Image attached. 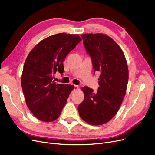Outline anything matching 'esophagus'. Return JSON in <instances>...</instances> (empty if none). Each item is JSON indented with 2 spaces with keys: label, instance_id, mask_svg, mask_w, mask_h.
<instances>
[{
  "label": "esophagus",
  "instance_id": "esophagus-1",
  "mask_svg": "<svg viewBox=\"0 0 155 155\" xmlns=\"http://www.w3.org/2000/svg\"><path fill=\"white\" fill-rule=\"evenodd\" d=\"M74 90H78L79 88V86L78 85H74Z\"/></svg>",
  "mask_w": 155,
  "mask_h": 155
}]
</instances>
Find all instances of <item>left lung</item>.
<instances>
[{"instance_id": "8db88e82", "label": "left lung", "mask_w": 155, "mask_h": 155, "mask_svg": "<svg viewBox=\"0 0 155 155\" xmlns=\"http://www.w3.org/2000/svg\"><path fill=\"white\" fill-rule=\"evenodd\" d=\"M94 73L100 72L97 92L83 87L84 98L78 106L81 119L94 126L108 122L116 115L126 95L129 71L122 50L109 36L100 33L81 35Z\"/></svg>"}]
</instances>
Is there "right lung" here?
<instances>
[{
  "mask_svg": "<svg viewBox=\"0 0 155 155\" xmlns=\"http://www.w3.org/2000/svg\"><path fill=\"white\" fill-rule=\"evenodd\" d=\"M81 41L78 35L58 33L40 41L28 54L21 86L27 107L40 120H56L67 103L74 86L56 84L53 76L57 71L62 74L65 58Z\"/></svg>",
  "mask_w": 155,
  "mask_h": 155,
  "instance_id": "obj_1",
  "label": "right lung"
}]
</instances>
